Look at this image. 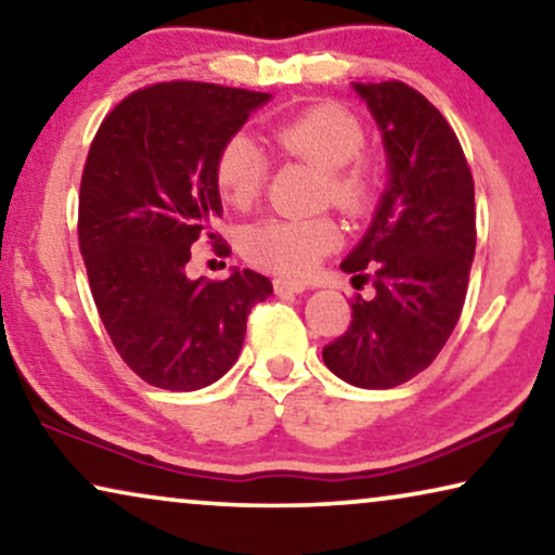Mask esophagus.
I'll return each instance as SVG.
<instances>
[{
	"label": "esophagus",
	"instance_id": "esophagus-1",
	"mask_svg": "<svg viewBox=\"0 0 555 555\" xmlns=\"http://www.w3.org/2000/svg\"><path fill=\"white\" fill-rule=\"evenodd\" d=\"M274 288L276 294H301L307 292L309 284H304V281H296V279H276Z\"/></svg>",
	"mask_w": 555,
	"mask_h": 555
}]
</instances>
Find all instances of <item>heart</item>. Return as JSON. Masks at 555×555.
Segmentation results:
<instances>
[{
	"instance_id": "1",
	"label": "heart",
	"mask_w": 555,
	"mask_h": 555,
	"mask_svg": "<svg viewBox=\"0 0 555 555\" xmlns=\"http://www.w3.org/2000/svg\"><path fill=\"white\" fill-rule=\"evenodd\" d=\"M271 145L288 160L322 170L319 201L345 216L370 214L382 189L379 163L362 151L364 128L347 107L314 105L281 120L269 132ZM214 181L229 206L246 210L261 198L269 181V160L246 135H231L216 155ZM339 246V225L330 216L269 218L248 225L241 251L259 269L284 276H304L319 259Z\"/></svg>"
}]
</instances>
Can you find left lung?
<instances>
[{"instance_id":"8db88e82","label":"left lung","mask_w":555,"mask_h":555,"mask_svg":"<svg viewBox=\"0 0 555 555\" xmlns=\"http://www.w3.org/2000/svg\"><path fill=\"white\" fill-rule=\"evenodd\" d=\"M377 120L389 185L359 246L341 261L354 286L347 332L324 364L349 385L389 389L433 364L463 311L475 256V183L455 130L400 80L354 85Z\"/></svg>"}]
</instances>
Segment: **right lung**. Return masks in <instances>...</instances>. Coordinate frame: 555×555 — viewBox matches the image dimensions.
Here are the masks:
<instances>
[{"mask_svg": "<svg viewBox=\"0 0 555 555\" xmlns=\"http://www.w3.org/2000/svg\"><path fill=\"white\" fill-rule=\"evenodd\" d=\"M269 92L155 82L130 92L92 138L77 238L98 314L122 362L147 385L193 392L238 359L246 319L274 286L256 271L189 279L191 246H231L214 231L221 145Z\"/></svg>", "mask_w": 555, "mask_h": 555, "instance_id": "add662e5", "label": "right lung"}]
</instances>
